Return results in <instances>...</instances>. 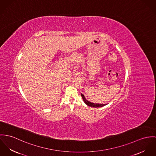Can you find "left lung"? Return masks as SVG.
Segmentation results:
<instances>
[{
	"mask_svg": "<svg viewBox=\"0 0 156 156\" xmlns=\"http://www.w3.org/2000/svg\"><path fill=\"white\" fill-rule=\"evenodd\" d=\"M81 94V96H82V98L83 99V101L84 102V103L87 105L88 106H91V107H94V108H98V107H102L105 105V104H94V103H92V102H89L88 101H87L86 98L84 97V94Z\"/></svg>",
	"mask_w": 156,
	"mask_h": 156,
	"instance_id": "obj_1",
	"label": "left lung"
}]
</instances>
